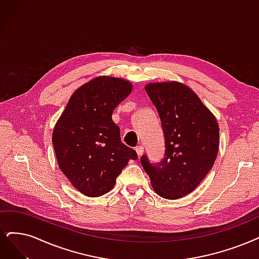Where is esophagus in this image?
<instances>
[{"label": "esophagus", "mask_w": 259, "mask_h": 259, "mask_svg": "<svg viewBox=\"0 0 259 259\" xmlns=\"http://www.w3.org/2000/svg\"><path fill=\"white\" fill-rule=\"evenodd\" d=\"M136 151H137L138 156L141 157L143 155V152H144V147H143V146H138V147H136Z\"/></svg>", "instance_id": "34e87169"}]
</instances>
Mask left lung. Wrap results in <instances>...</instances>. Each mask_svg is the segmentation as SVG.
Segmentation results:
<instances>
[{"label":"left lung","mask_w":259,"mask_h":259,"mask_svg":"<svg viewBox=\"0 0 259 259\" xmlns=\"http://www.w3.org/2000/svg\"><path fill=\"white\" fill-rule=\"evenodd\" d=\"M145 91L159 113L165 156L159 165H152L144 155L142 165L158 195L167 199L184 197L214 164L220 141L217 118L184 83H148Z\"/></svg>","instance_id":"1"}]
</instances>
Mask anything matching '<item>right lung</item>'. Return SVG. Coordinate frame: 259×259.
<instances>
[{
	"label": "right lung",
	"instance_id": "obj_1",
	"mask_svg": "<svg viewBox=\"0 0 259 259\" xmlns=\"http://www.w3.org/2000/svg\"><path fill=\"white\" fill-rule=\"evenodd\" d=\"M132 92L129 81L101 75L76 90L52 133L60 169L73 188L98 197L114 188L116 178L136 150L121 143L114 109Z\"/></svg>",
	"mask_w": 259,
	"mask_h": 259
}]
</instances>
